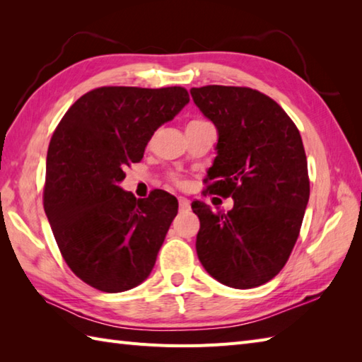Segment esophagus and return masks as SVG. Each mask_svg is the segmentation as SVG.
<instances>
[{"label":"esophagus","instance_id":"34e87169","mask_svg":"<svg viewBox=\"0 0 362 362\" xmlns=\"http://www.w3.org/2000/svg\"><path fill=\"white\" fill-rule=\"evenodd\" d=\"M179 209L180 211H188L191 209V202L187 197H179Z\"/></svg>","mask_w":362,"mask_h":362}]
</instances>
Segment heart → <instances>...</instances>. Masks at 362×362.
Returning a JSON list of instances; mask_svg holds the SVG:
<instances>
[{"instance_id": "obj_1", "label": "heart", "mask_w": 362, "mask_h": 362, "mask_svg": "<svg viewBox=\"0 0 362 362\" xmlns=\"http://www.w3.org/2000/svg\"><path fill=\"white\" fill-rule=\"evenodd\" d=\"M196 122H202V119H193V121H189V124H196ZM171 180L175 183V185H179V187H182L183 183H185V182L182 180V177L179 174H171Z\"/></svg>"}]
</instances>
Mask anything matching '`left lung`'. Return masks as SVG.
Returning <instances> with one entry per match:
<instances>
[{
	"mask_svg": "<svg viewBox=\"0 0 362 362\" xmlns=\"http://www.w3.org/2000/svg\"><path fill=\"white\" fill-rule=\"evenodd\" d=\"M189 93L218 129L206 191L233 199L227 213L191 204L201 221L197 257L226 286H261L286 264L308 205L302 136L286 112L257 90L206 86Z\"/></svg>",
	"mask_w": 362,
	"mask_h": 362,
	"instance_id": "8db88e82",
	"label": "left lung"
}]
</instances>
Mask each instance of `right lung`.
<instances>
[{"mask_svg": "<svg viewBox=\"0 0 362 362\" xmlns=\"http://www.w3.org/2000/svg\"><path fill=\"white\" fill-rule=\"evenodd\" d=\"M188 103L182 87H101L59 122L43 206L66 264L90 286L122 292L149 276L179 202L163 189L136 199L119 183L153 132Z\"/></svg>", "mask_w": 362, "mask_h": 362, "instance_id": "right-lung-1", "label": "right lung"}]
</instances>
